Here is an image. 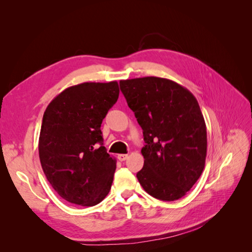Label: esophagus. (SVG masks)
Returning <instances> with one entry per match:
<instances>
[{
    "instance_id": "obj_1",
    "label": "esophagus",
    "mask_w": 252,
    "mask_h": 252,
    "mask_svg": "<svg viewBox=\"0 0 252 252\" xmlns=\"http://www.w3.org/2000/svg\"><path fill=\"white\" fill-rule=\"evenodd\" d=\"M127 158H128L127 155H118V158H119V161H121V162L125 161Z\"/></svg>"
}]
</instances>
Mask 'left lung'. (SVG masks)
Instances as JSON below:
<instances>
[{
    "instance_id": "8db88e82",
    "label": "left lung",
    "mask_w": 252,
    "mask_h": 252,
    "mask_svg": "<svg viewBox=\"0 0 252 252\" xmlns=\"http://www.w3.org/2000/svg\"><path fill=\"white\" fill-rule=\"evenodd\" d=\"M127 104L143 129L145 191L161 201L184 196L199 180L207 154V131L194 95L171 80L157 77L120 81Z\"/></svg>"
}]
</instances>
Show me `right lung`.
Returning a JSON list of instances; mask_svg holds the SVG:
<instances>
[{
  "label": "right lung",
  "instance_id": "obj_1",
  "mask_svg": "<svg viewBox=\"0 0 252 252\" xmlns=\"http://www.w3.org/2000/svg\"><path fill=\"white\" fill-rule=\"evenodd\" d=\"M119 94L117 81L82 83L62 91L44 112L41 165L67 202L94 206L109 193L117 165L103 146L101 124Z\"/></svg>",
  "mask_w": 252,
  "mask_h": 252
}]
</instances>
